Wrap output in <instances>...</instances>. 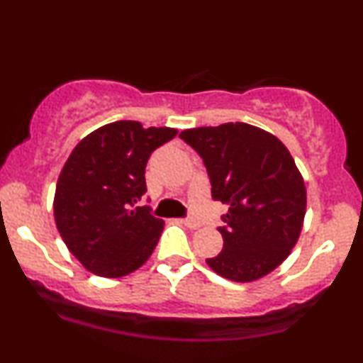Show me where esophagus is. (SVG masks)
<instances>
[{
    "instance_id": "esophagus-1",
    "label": "esophagus",
    "mask_w": 363,
    "mask_h": 363,
    "mask_svg": "<svg viewBox=\"0 0 363 363\" xmlns=\"http://www.w3.org/2000/svg\"><path fill=\"white\" fill-rule=\"evenodd\" d=\"M181 222L184 223L186 227H189L191 230H196V228H199V225H201V223L198 222V220H194V218H182Z\"/></svg>"
}]
</instances>
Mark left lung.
Masks as SVG:
<instances>
[{
	"label": "left lung",
	"mask_w": 363,
	"mask_h": 363,
	"mask_svg": "<svg viewBox=\"0 0 363 363\" xmlns=\"http://www.w3.org/2000/svg\"><path fill=\"white\" fill-rule=\"evenodd\" d=\"M203 158L211 196L222 215V252L206 259L220 277L254 281L289 257L306 216V184L285 145L264 129L245 123L182 131Z\"/></svg>",
	"instance_id": "obj_1"
}]
</instances>
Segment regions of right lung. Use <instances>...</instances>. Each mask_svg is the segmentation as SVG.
<instances>
[{
	"mask_svg": "<svg viewBox=\"0 0 363 363\" xmlns=\"http://www.w3.org/2000/svg\"><path fill=\"white\" fill-rule=\"evenodd\" d=\"M177 135L116 121L85 136L66 160L54 194V220L66 247L91 273L126 277L145 264L164 230L150 206L145 167Z\"/></svg>",
	"mask_w": 363,
	"mask_h": 363,
	"instance_id": "add662e5",
	"label": "right lung"
}]
</instances>
